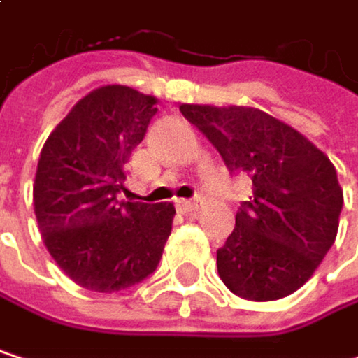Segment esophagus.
<instances>
[{
	"instance_id": "esophagus-1",
	"label": "esophagus",
	"mask_w": 358,
	"mask_h": 358,
	"mask_svg": "<svg viewBox=\"0 0 358 358\" xmlns=\"http://www.w3.org/2000/svg\"><path fill=\"white\" fill-rule=\"evenodd\" d=\"M176 207H178L180 213H192V211H199L201 207V201L199 199H178L176 201Z\"/></svg>"
}]
</instances>
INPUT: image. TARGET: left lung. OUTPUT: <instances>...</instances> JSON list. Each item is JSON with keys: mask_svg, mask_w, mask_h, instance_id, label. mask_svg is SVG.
Returning a JSON list of instances; mask_svg holds the SVG:
<instances>
[{"mask_svg": "<svg viewBox=\"0 0 358 358\" xmlns=\"http://www.w3.org/2000/svg\"><path fill=\"white\" fill-rule=\"evenodd\" d=\"M230 172H247L252 196L217 250V273L238 296L278 301L296 292L336 241L342 186L322 149L286 122L245 106L182 103Z\"/></svg>", "mask_w": 358, "mask_h": 358, "instance_id": "left-lung-1", "label": "left lung"}]
</instances>
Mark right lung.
I'll use <instances>...</instances> for the list:
<instances>
[{"label":"right lung","instance_id":"obj_1","mask_svg":"<svg viewBox=\"0 0 358 358\" xmlns=\"http://www.w3.org/2000/svg\"><path fill=\"white\" fill-rule=\"evenodd\" d=\"M157 97L126 85L85 95L47 136L33 205L59 269L93 292H117L155 271L172 232V203L117 201L124 164L143 141Z\"/></svg>","mask_w":358,"mask_h":358}]
</instances>
